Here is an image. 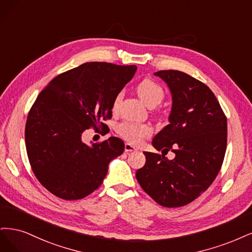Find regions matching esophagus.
Returning a JSON list of instances; mask_svg holds the SVG:
<instances>
[{
    "mask_svg": "<svg viewBox=\"0 0 252 252\" xmlns=\"http://www.w3.org/2000/svg\"><path fill=\"white\" fill-rule=\"evenodd\" d=\"M137 149L134 147V145L129 144V143H126L125 144V151L127 153V152H133V151H136Z\"/></svg>",
    "mask_w": 252,
    "mask_h": 252,
    "instance_id": "34e87169",
    "label": "esophagus"
}]
</instances>
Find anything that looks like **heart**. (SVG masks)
<instances>
[{"label":"heart","instance_id":"heart-1","mask_svg":"<svg viewBox=\"0 0 252 252\" xmlns=\"http://www.w3.org/2000/svg\"><path fill=\"white\" fill-rule=\"evenodd\" d=\"M137 91L141 99L149 107H156L164 98V90L158 83L152 78H143L137 86ZM121 99V93L117 94L113 101V109L116 110ZM117 134L125 140L133 144L141 143L145 138L152 135V128L148 125H136L132 123H123L116 127Z\"/></svg>","mask_w":252,"mask_h":252}]
</instances>
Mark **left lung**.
<instances>
[{"label": "left lung", "mask_w": 252, "mask_h": 252, "mask_svg": "<svg viewBox=\"0 0 252 252\" xmlns=\"http://www.w3.org/2000/svg\"><path fill=\"white\" fill-rule=\"evenodd\" d=\"M173 95L169 125L153 140L162 155L143 152L145 164L136 172L142 189L163 207H181L204 192L220 172L227 145V118L213 91L177 70L155 73ZM175 153L173 160L165 155Z\"/></svg>", "instance_id": "obj_1"}]
</instances>
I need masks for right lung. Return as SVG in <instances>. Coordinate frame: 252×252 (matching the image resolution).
<instances>
[{
  "label": "right lung",
  "instance_id": "add662e5",
  "mask_svg": "<svg viewBox=\"0 0 252 252\" xmlns=\"http://www.w3.org/2000/svg\"><path fill=\"white\" fill-rule=\"evenodd\" d=\"M136 66L91 62L53 78L28 113L27 155L36 179L54 196L79 200L92 193L107 176L110 161L120 156L118 137L93 143L82 141L86 129L104 128L113 101L131 80Z\"/></svg>",
  "mask_w": 252,
  "mask_h": 252
}]
</instances>
